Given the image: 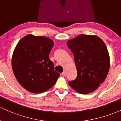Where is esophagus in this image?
<instances>
[{"label":"esophagus","mask_w":121,"mask_h":121,"mask_svg":"<svg viewBox=\"0 0 121 121\" xmlns=\"http://www.w3.org/2000/svg\"><path fill=\"white\" fill-rule=\"evenodd\" d=\"M61 74H62V76H63V77L66 76V72H65V71H63V72L61 73Z\"/></svg>","instance_id":"34e87169"}]
</instances>
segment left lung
I'll list each match as a JSON object with an SVG mask.
<instances>
[{
	"mask_svg": "<svg viewBox=\"0 0 121 121\" xmlns=\"http://www.w3.org/2000/svg\"><path fill=\"white\" fill-rule=\"evenodd\" d=\"M74 58L77 76L69 82L81 94L91 93L107 77L110 66V56L104 41L95 35H80L67 41Z\"/></svg>",
	"mask_w": 121,
	"mask_h": 121,
	"instance_id": "obj_1",
	"label": "left lung"
}]
</instances>
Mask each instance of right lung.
<instances>
[{
  "label": "right lung",
  "mask_w": 121,
  "mask_h": 121,
  "mask_svg": "<svg viewBox=\"0 0 121 121\" xmlns=\"http://www.w3.org/2000/svg\"><path fill=\"white\" fill-rule=\"evenodd\" d=\"M54 41L44 36L28 35L19 41L12 56V68L17 81L34 93L48 90L60 74L54 70L49 58Z\"/></svg>",
  "instance_id": "right-lung-1"
}]
</instances>
